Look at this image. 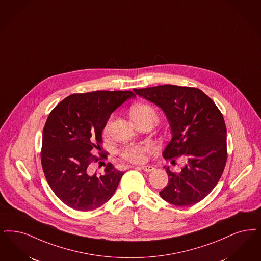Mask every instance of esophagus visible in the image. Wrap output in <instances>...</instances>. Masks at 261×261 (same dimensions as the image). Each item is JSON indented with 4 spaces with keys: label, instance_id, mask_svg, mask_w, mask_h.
Masks as SVG:
<instances>
[{
    "label": "esophagus",
    "instance_id": "1",
    "mask_svg": "<svg viewBox=\"0 0 261 261\" xmlns=\"http://www.w3.org/2000/svg\"><path fill=\"white\" fill-rule=\"evenodd\" d=\"M141 169H142L144 172L149 173V172H151V171H153V170H154V167L149 166V165H145V166H141Z\"/></svg>",
    "mask_w": 261,
    "mask_h": 261
}]
</instances>
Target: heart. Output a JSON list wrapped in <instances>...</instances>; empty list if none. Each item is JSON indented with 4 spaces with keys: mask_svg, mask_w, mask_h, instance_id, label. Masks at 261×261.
I'll return each mask as SVG.
<instances>
[{
    "mask_svg": "<svg viewBox=\"0 0 261 261\" xmlns=\"http://www.w3.org/2000/svg\"><path fill=\"white\" fill-rule=\"evenodd\" d=\"M131 116L133 121L143 120L146 118H153L157 121L158 115L156 111L149 105L137 104L131 110ZM111 120L108 121L106 130H108ZM155 150V146L151 144H135L127 146L121 150L120 155L129 162L132 163H144L147 159V155Z\"/></svg>",
    "mask_w": 261,
    "mask_h": 261,
    "instance_id": "1",
    "label": "heart"
}]
</instances>
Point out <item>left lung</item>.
Segmentation results:
<instances>
[{"instance_id":"1","label":"left lung","mask_w":261,"mask_h":261,"mask_svg":"<svg viewBox=\"0 0 261 261\" xmlns=\"http://www.w3.org/2000/svg\"><path fill=\"white\" fill-rule=\"evenodd\" d=\"M134 92L157 105L167 116L172 140L165 159L182 156L179 173L166 169L169 182L159 194L169 203L185 207L205 198L219 182L227 160L226 126L214 101L196 87L164 84Z\"/></svg>"}]
</instances>
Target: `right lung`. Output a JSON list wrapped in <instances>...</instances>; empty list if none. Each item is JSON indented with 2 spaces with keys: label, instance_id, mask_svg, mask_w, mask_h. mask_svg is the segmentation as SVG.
Masks as SVG:
<instances>
[{
  "label": "right lung",
  "instance_id": "1",
  "mask_svg": "<svg viewBox=\"0 0 261 261\" xmlns=\"http://www.w3.org/2000/svg\"><path fill=\"white\" fill-rule=\"evenodd\" d=\"M132 91H93L72 94L48 115L42 131V170L55 195L70 208L88 212L99 208L114 195L123 172L109 162L102 176L90 173L101 163L91 150L103 149L102 131L112 113Z\"/></svg>",
  "mask_w": 261,
  "mask_h": 261
}]
</instances>
